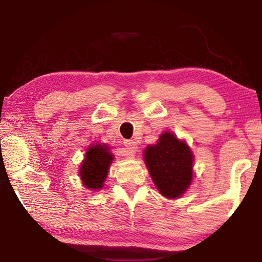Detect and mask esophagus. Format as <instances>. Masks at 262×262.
Returning <instances> with one entry per match:
<instances>
[{"label": "esophagus", "instance_id": "34e87169", "mask_svg": "<svg viewBox=\"0 0 262 262\" xmlns=\"http://www.w3.org/2000/svg\"><path fill=\"white\" fill-rule=\"evenodd\" d=\"M123 145H125L126 147V149H127V155L129 157H133L135 155V152L137 151V143L135 141H133V140H126L125 142H123Z\"/></svg>", "mask_w": 262, "mask_h": 262}]
</instances>
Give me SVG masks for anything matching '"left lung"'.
Here are the masks:
<instances>
[{"label": "left lung", "instance_id": "obj_1", "mask_svg": "<svg viewBox=\"0 0 262 262\" xmlns=\"http://www.w3.org/2000/svg\"><path fill=\"white\" fill-rule=\"evenodd\" d=\"M149 173L163 196L179 198L193 178V155L185 142L171 133H164L158 143L144 151Z\"/></svg>", "mask_w": 262, "mask_h": 262}]
</instances>
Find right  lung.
Masks as SVG:
<instances>
[{"mask_svg": "<svg viewBox=\"0 0 262 262\" xmlns=\"http://www.w3.org/2000/svg\"><path fill=\"white\" fill-rule=\"evenodd\" d=\"M112 161L113 155L105 145L96 144L95 147L89 148L79 168V176L85 187L94 190L103 187Z\"/></svg>", "mask_w": 262, "mask_h": 262, "instance_id": "add662e5", "label": "right lung"}]
</instances>
